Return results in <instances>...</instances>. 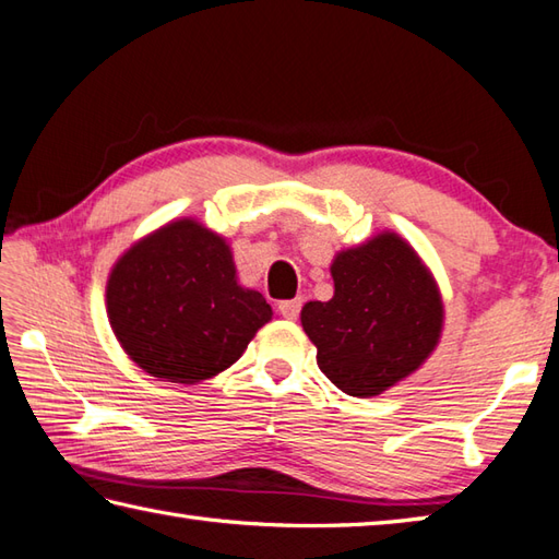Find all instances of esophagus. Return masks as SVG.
Listing matches in <instances>:
<instances>
[{"label":"esophagus","instance_id":"esophagus-1","mask_svg":"<svg viewBox=\"0 0 559 559\" xmlns=\"http://www.w3.org/2000/svg\"><path fill=\"white\" fill-rule=\"evenodd\" d=\"M300 308H302V300H300V298L278 302V312H281L283 317H286V320H298Z\"/></svg>","mask_w":559,"mask_h":559}]
</instances>
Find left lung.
<instances>
[{
	"mask_svg": "<svg viewBox=\"0 0 559 559\" xmlns=\"http://www.w3.org/2000/svg\"><path fill=\"white\" fill-rule=\"evenodd\" d=\"M334 298L302 308L317 366L352 397H376L412 376L439 344V286L404 239L380 233L332 261Z\"/></svg>",
	"mask_w": 559,
	"mask_h": 559,
	"instance_id": "8db88e82",
	"label": "left lung"
}]
</instances>
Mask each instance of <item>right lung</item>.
Masks as SVG:
<instances>
[{"label":"right lung","mask_w":559,"mask_h":559,"mask_svg":"<svg viewBox=\"0 0 559 559\" xmlns=\"http://www.w3.org/2000/svg\"><path fill=\"white\" fill-rule=\"evenodd\" d=\"M106 312L130 360L181 385L223 373L273 314L264 295L237 283L225 239L191 217L155 229L116 261Z\"/></svg>","instance_id":"right-lung-1"}]
</instances>
